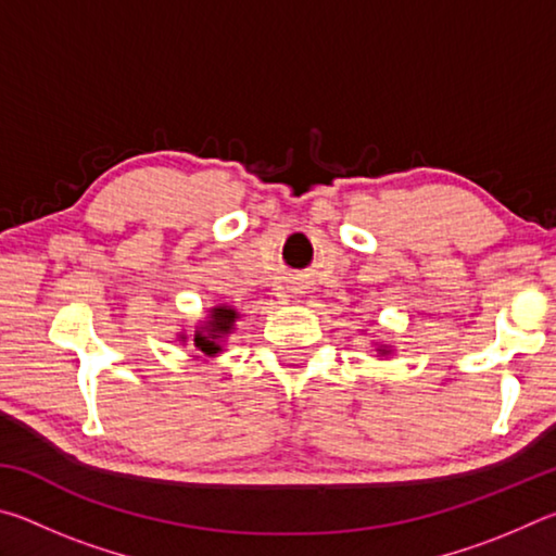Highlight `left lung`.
<instances>
[{"instance_id": "obj_1", "label": "left lung", "mask_w": 556, "mask_h": 556, "mask_svg": "<svg viewBox=\"0 0 556 556\" xmlns=\"http://www.w3.org/2000/svg\"><path fill=\"white\" fill-rule=\"evenodd\" d=\"M390 351H392V348H388V345H378V353H380V355H388Z\"/></svg>"}]
</instances>
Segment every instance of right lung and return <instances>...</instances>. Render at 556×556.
I'll return each mask as SVG.
<instances>
[{
    "mask_svg": "<svg viewBox=\"0 0 556 556\" xmlns=\"http://www.w3.org/2000/svg\"><path fill=\"white\" fill-rule=\"evenodd\" d=\"M240 314L232 306H213L205 321L195 328L193 345L205 357H213L223 351V341L232 333V326L238 321Z\"/></svg>",
    "mask_w": 556,
    "mask_h": 556,
    "instance_id": "right-lung-1",
    "label": "right lung"
}]
</instances>
